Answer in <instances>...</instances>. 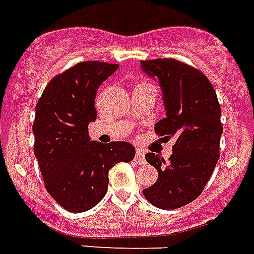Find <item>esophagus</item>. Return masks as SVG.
Returning <instances> with one entry per match:
<instances>
[{
    "instance_id": "esophagus-1",
    "label": "esophagus",
    "mask_w": 254,
    "mask_h": 254,
    "mask_svg": "<svg viewBox=\"0 0 254 254\" xmlns=\"http://www.w3.org/2000/svg\"><path fill=\"white\" fill-rule=\"evenodd\" d=\"M135 161H137V164H145V153L144 150L141 148H137V150H135Z\"/></svg>"
}]
</instances>
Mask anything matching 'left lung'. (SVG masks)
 <instances>
[{
  "label": "left lung",
  "mask_w": 254,
  "mask_h": 254,
  "mask_svg": "<svg viewBox=\"0 0 254 254\" xmlns=\"http://www.w3.org/2000/svg\"><path fill=\"white\" fill-rule=\"evenodd\" d=\"M141 67L157 78L162 90L166 117L154 130L176 138L169 162L154 153L145 156L158 179L142 193L157 208L177 209L200 196L217 164L221 108L210 81L196 67L173 58L141 61Z\"/></svg>",
  "instance_id": "8db88e82"
}]
</instances>
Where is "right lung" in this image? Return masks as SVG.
Segmentation results:
<instances>
[{"label":"right lung","instance_id":"right-lung-1","mask_svg":"<svg viewBox=\"0 0 254 254\" xmlns=\"http://www.w3.org/2000/svg\"><path fill=\"white\" fill-rule=\"evenodd\" d=\"M117 64L82 61L54 77L42 92L33 124L34 154L45 188L64 209L81 213L104 198L109 170L134 158L125 141H90L88 125L97 119V89Z\"/></svg>","mask_w":254,"mask_h":254}]
</instances>
